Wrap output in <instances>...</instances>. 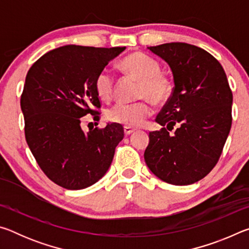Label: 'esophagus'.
Masks as SVG:
<instances>
[{"mask_svg":"<svg viewBox=\"0 0 249 249\" xmlns=\"http://www.w3.org/2000/svg\"><path fill=\"white\" fill-rule=\"evenodd\" d=\"M134 132H135V128H133V127H129V126H125V127H124L125 135H130Z\"/></svg>","mask_w":249,"mask_h":249,"instance_id":"1","label":"esophagus"}]
</instances>
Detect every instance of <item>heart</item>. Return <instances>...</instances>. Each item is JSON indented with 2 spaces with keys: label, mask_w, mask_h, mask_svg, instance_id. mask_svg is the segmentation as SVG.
<instances>
[{
  "label": "heart",
  "mask_w": 249,
  "mask_h": 249,
  "mask_svg": "<svg viewBox=\"0 0 249 249\" xmlns=\"http://www.w3.org/2000/svg\"><path fill=\"white\" fill-rule=\"evenodd\" d=\"M123 69L141 81L138 96L149 99L154 103H163L168 100L172 83L166 75L161 74V68L155 59L144 53H133L122 61ZM95 91L100 99L109 100L115 87V77L111 70L103 69L96 75ZM153 113V108L147 101L126 104L117 103L107 111V119L116 124L129 127L140 126Z\"/></svg>",
  "instance_id": "1"
}]
</instances>
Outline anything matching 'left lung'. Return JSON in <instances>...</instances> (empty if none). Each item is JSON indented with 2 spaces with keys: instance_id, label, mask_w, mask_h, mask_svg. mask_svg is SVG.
Listing matches in <instances>:
<instances>
[{
  "instance_id": "obj_1",
  "label": "left lung",
  "mask_w": 249,
  "mask_h": 249,
  "mask_svg": "<svg viewBox=\"0 0 249 249\" xmlns=\"http://www.w3.org/2000/svg\"><path fill=\"white\" fill-rule=\"evenodd\" d=\"M147 49L169 65L175 88L156 117L163 127L149 133L146 165L167 183L192 184L216 165L230 134L233 94L225 71L212 54L190 44Z\"/></svg>"
}]
</instances>
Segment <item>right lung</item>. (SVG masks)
Here are the masks:
<instances>
[{
	"mask_svg": "<svg viewBox=\"0 0 249 249\" xmlns=\"http://www.w3.org/2000/svg\"><path fill=\"white\" fill-rule=\"evenodd\" d=\"M125 48L62 46L28 70L20 98L25 137L41 170L62 188L81 190L98 182L123 140L121 124L86 133L81 117L99 114L92 109L101 107L95 78Z\"/></svg>",
	"mask_w": 249,
	"mask_h": 249,
	"instance_id": "1",
	"label": "right lung"
}]
</instances>
